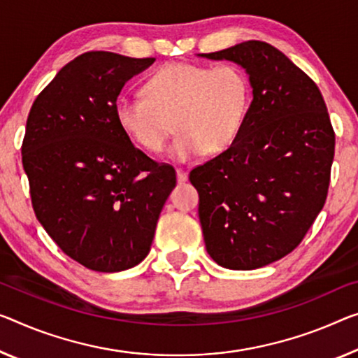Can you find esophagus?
<instances>
[{"instance_id":"34e87169","label":"esophagus","mask_w":358,"mask_h":358,"mask_svg":"<svg viewBox=\"0 0 358 358\" xmlns=\"http://www.w3.org/2000/svg\"><path fill=\"white\" fill-rule=\"evenodd\" d=\"M176 174H178V182H185L187 178H189V173H187L182 168L176 169Z\"/></svg>"}]
</instances>
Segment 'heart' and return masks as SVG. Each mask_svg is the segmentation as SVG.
Returning a JSON list of instances; mask_svg holds the SVG:
<instances>
[{
    "instance_id": "obj_1",
    "label": "heart",
    "mask_w": 358,
    "mask_h": 358,
    "mask_svg": "<svg viewBox=\"0 0 358 358\" xmlns=\"http://www.w3.org/2000/svg\"><path fill=\"white\" fill-rule=\"evenodd\" d=\"M251 103V85L232 64L216 67L173 62L155 71L144 85V96H122L115 118L131 141L160 153L173 133V157L180 162L200 153L217 155L238 139Z\"/></svg>"
}]
</instances>
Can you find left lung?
<instances>
[{"label":"left lung","instance_id":"obj_1","mask_svg":"<svg viewBox=\"0 0 358 358\" xmlns=\"http://www.w3.org/2000/svg\"><path fill=\"white\" fill-rule=\"evenodd\" d=\"M201 56L241 65L252 86L238 139L189 174L208 255L222 267L251 271L298 248L322 211L334 129L315 81L268 43Z\"/></svg>","mask_w":358,"mask_h":358}]
</instances>
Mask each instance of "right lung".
<instances>
[{
  "label": "right lung",
  "instance_id": "add662e5",
  "mask_svg": "<svg viewBox=\"0 0 358 358\" xmlns=\"http://www.w3.org/2000/svg\"><path fill=\"white\" fill-rule=\"evenodd\" d=\"M153 60L81 54L36 96L27 118L22 164L35 216L65 255L96 272L145 259L176 185L171 164L134 147L115 118L124 83Z\"/></svg>",
  "mask_w": 358,
  "mask_h": 358
}]
</instances>
